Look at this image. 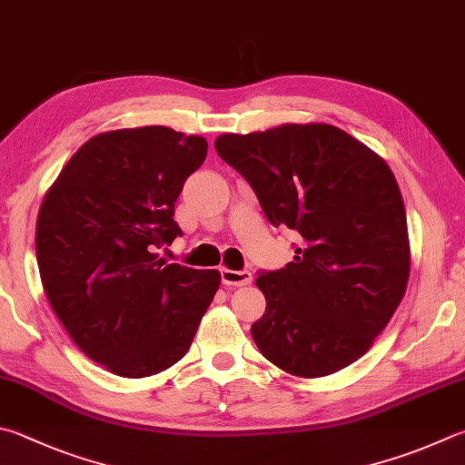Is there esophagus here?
Listing matches in <instances>:
<instances>
[{"label": "esophagus", "mask_w": 465, "mask_h": 465, "mask_svg": "<svg viewBox=\"0 0 465 465\" xmlns=\"http://www.w3.org/2000/svg\"><path fill=\"white\" fill-rule=\"evenodd\" d=\"M222 282L227 286H246L252 282V274L248 270L222 268Z\"/></svg>", "instance_id": "obj_1"}]
</instances>
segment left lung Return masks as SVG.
<instances>
[{
  "label": "left lung",
  "instance_id": "1",
  "mask_svg": "<svg viewBox=\"0 0 465 465\" xmlns=\"http://www.w3.org/2000/svg\"><path fill=\"white\" fill-rule=\"evenodd\" d=\"M219 158L254 189L274 227L301 233L294 260L260 272L266 313L252 325L262 356L319 378L372 348L407 291V213L391 168L329 124L222 134Z\"/></svg>",
  "mask_w": 465,
  "mask_h": 465
}]
</instances>
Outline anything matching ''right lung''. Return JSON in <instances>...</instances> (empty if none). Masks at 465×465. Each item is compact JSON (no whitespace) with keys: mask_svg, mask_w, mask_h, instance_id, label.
<instances>
[{"mask_svg":"<svg viewBox=\"0 0 465 465\" xmlns=\"http://www.w3.org/2000/svg\"><path fill=\"white\" fill-rule=\"evenodd\" d=\"M207 140L164 125L87 140L46 191L36 260L50 307L87 358L124 378L163 372L189 351L222 282L166 264L174 203Z\"/></svg>","mask_w":465,"mask_h":465,"instance_id":"right-lung-1","label":"right lung"}]
</instances>
